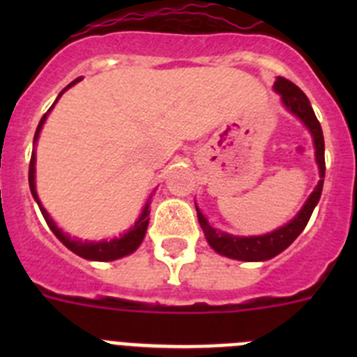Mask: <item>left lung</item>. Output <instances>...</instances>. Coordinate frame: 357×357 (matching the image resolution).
<instances>
[{
	"mask_svg": "<svg viewBox=\"0 0 357 357\" xmlns=\"http://www.w3.org/2000/svg\"><path fill=\"white\" fill-rule=\"evenodd\" d=\"M273 89L280 96V102L286 107V110L291 112L295 118L301 119L304 123V127L309 130V134H311V137H313L314 160L318 164L320 181H318L317 188L313 189V193L309 195L302 209L293 216V220H289L286 225L261 236H234L229 234V232H223L220 229H214L209 223V220L204 216L200 207L195 204L198 222H200V227L204 230V234H206V239L211 245V248L220 255L230 257V259L255 263V261L272 259V257L279 255L282 250H286L301 236L302 230L305 229L309 218H311L318 200H320L321 188H324V176H326V157H324V151H326V144H324V134H321V127L317 116H314L313 107L309 103L307 96L295 84L286 80V78L277 77Z\"/></svg>",
	"mask_w": 357,
	"mask_h": 357,
	"instance_id": "obj_1",
	"label": "left lung"
}]
</instances>
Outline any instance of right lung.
I'll return each mask as SVG.
<instances>
[{"label": "right lung", "mask_w": 357, "mask_h": 357, "mask_svg": "<svg viewBox=\"0 0 357 357\" xmlns=\"http://www.w3.org/2000/svg\"><path fill=\"white\" fill-rule=\"evenodd\" d=\"M80 80L82 78H77V80H73L68 87H64V89L61 91V94L56 96L55 103L59 102V98H61L62 94L69 89V87H73V85ZM55 103H53V105L50 107L48 112H46V114L40 118L39 127H37L36 135H33V146H36L37 141H39L40 130H43L44 123H46V119H48V114L52 112V109L55 107ZM36 160H37V157H36V150H33L31 151V159H30V172H28V182H30L31 197H33V200L37 202V206H39L40 213H43L44 220H46L48 227L52 229V232L56 236V238H59V241H61L64 247H68L73 254L80 255V257H84V259H89V261H116V259H121V257H125V255H130L132 252H135L137 248H139V245L143 243V239H144V234H146L148 222H150V218L148 216H150V202H151V197H153V193L148 197L146 204H144L143 211H141L139 218L135 220L134 225H132L127 232H123L119 238L100 239V241H89V239L71 238L68 232H64L61 227L53 222V218L50 216L48 211L44 209L43 204H40L39 195H37V189H36Z\"/></svg>", "instance_id": "right-lung-1"}]
</instances>
